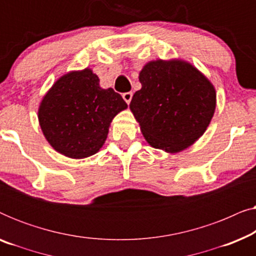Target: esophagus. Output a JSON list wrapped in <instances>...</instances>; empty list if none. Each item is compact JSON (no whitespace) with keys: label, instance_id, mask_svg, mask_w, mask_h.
Here are the masks:
<instances>
[{"label":"esophagus","instance_id":"34e87169","mask_svg":"<svg viewBox=\"0 0 256 256\" xmlns=\"http://www.w3.org/2000/svg\"><path fill=\"white\" fill-rule=\"evenodd\" d=\"M122 98H124V100L126 101V102H127L128 104H130V101H132V92H127V93H124L122 94Z\"/></svg>","mask_w":256,"mask_h":256}]
</instances>
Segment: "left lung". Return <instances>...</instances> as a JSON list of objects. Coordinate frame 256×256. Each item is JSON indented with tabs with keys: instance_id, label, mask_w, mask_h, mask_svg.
Masks as SVG:
<instances>
[{
	"instance_id": "8db88e82",
	"label": "left lung",
	"mask_w": 256,
	"mask_h": 256,
	"mask_svg": "<svg viewBox=\"0 0 256 256\" xmlns=\"http://www.w3.org/2000/svg\"><path fill=\"white\" fill-rule=\"evenodd\" d=\"M141 90L129 104L152 148L176 154L206 132L216 106L213 84L183 59L148 62L138 74Z\"/></svg>"
}]
</instances>
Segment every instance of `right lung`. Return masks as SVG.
I'll return each mask as SVG.
<instances>
[{"mask_svg":"<svg viewBox=\"0 0 256 256\" xmlns=\"http://www.w3.org/2000/svg\"><path fill=\"white\" fill-rule=\"evenodd\" d=\"M127 107L120 94L100 87L99 76L86 68L57 79L40 101L38 121L56 152L80 160L102 148L112 121Z\"/></svg>","mask_w":256,"mask_h":256,"instance_id":"add662e5","label":"right lung"}]
</instances>
